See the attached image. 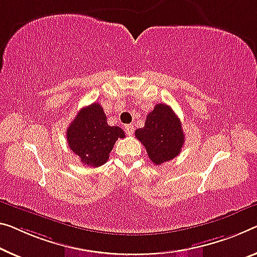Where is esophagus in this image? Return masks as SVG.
<instances>
[{"instance_id": "esophagus-1", "label": "esophagus", "mask_w": 257, "mask_h": 257, "mask_svg": "<svg viewBox=\"0 0 257 257\" xmlns=\"http://www.w3.org/2000/svg\"><path fill=\"white\" fill-rule=\"evenodd\" d=\"M125 131H126V133L128 134V136H132V134L134 133V126L131 125V124L125 125Z\"/></svg>"}]
</instances>
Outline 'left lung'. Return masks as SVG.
Listing matches in <instances>:
<instances>
[{
  "label": "left lung",
  "instance_id": "1",
  "mask_svg": "<svg viewBox=\"0 0 257 257\" xmlns=\"http://www.w3.org/2000/svg\"><path fill=\"white\" fill-rule=\"evenodd\" d=\"M154 164L161 165L180 154L185 142L181 121L171 106L159 103L148 113L145 126L136 131Z\"/></svg>",
  "mask_w": 257,
  "mask_h": 257
}]
</instances>
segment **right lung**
I'll list each match as a JSON object with an SVG mask.
<instances>
[{
  "instance_id": "1",
  "label": "right lung",
  "mask_w": 257,
  "mask_h": 257,
  "mask_svg": "<svg viewBox=\"0 0 257 257\" xmlns=\"http://www.w3.org/2000/svg\"><path fill=\"white\" fill-rule=\"evenodd\" d=\"M118 138H125L124 131L119 126L108 125L103 108L96 102L82 108L66 131L71 151L79 156L82 164L93 168L108 161Z\"/></svg>"
}]
</instances>
